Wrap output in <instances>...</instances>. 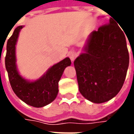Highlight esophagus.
<instances>
[{
    "label": "esophagus",
    "instance_id": "1",
    "mask_svg": "<svg viewBox=\"0 0 134 134\" xmlns=\"http://www.w3.org/2000/svg\"><path fill=\"white\" fill-rule=\"evenodd\" d=\"M69 57H70L71 61L73 62L75 60V59L76 58V57H77V54L75 52H70L69 54Z\"/></svg>",
    "mask_w": 134,
    "mask_h": 134
}]
</instances>
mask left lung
I'll list each match as a JSON object with an SVG mask.
<instances>
[{"mask_svg":"<svg viewBox=\"0 0 134 134\" xmlns=\"http://www.w3.org/2000/svg\"><path fill=\"white\" fill-rule=\"evenodd\" d=\"M82 50L74 62L82 96L94 103L111 100L121 90L129 64L123 31L110 18L88 36Z\"/></svg>","mask_w":134,"mask_h":134,"instance_id":"left-lung-1","label":"left lung"}]
</instances>
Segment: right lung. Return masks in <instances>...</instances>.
Returning <instances> with one entry per match:
<instances>
[{
  "instance_id": "1",
  "label": "right lung",
  "mask_w": 134,
  "mask_h": 134,
  "mask_svg": "<svg viewBox=\"0 0 134 134\" xmlns=\"http://www.w3.org/2000/svg\"><path fill=\"white\" fill-rule=\"evenodd\" d=\"M24 26H19L7 41L6 56L5 59L10 86L13 92L22 101L29 105L41 108L57 98L58 82L64 69L71 65V60L66 57L50 67L44 75L35 80H29L21 75L16 64V46L20 31Z\"/></svg>"
}]
</instances>
